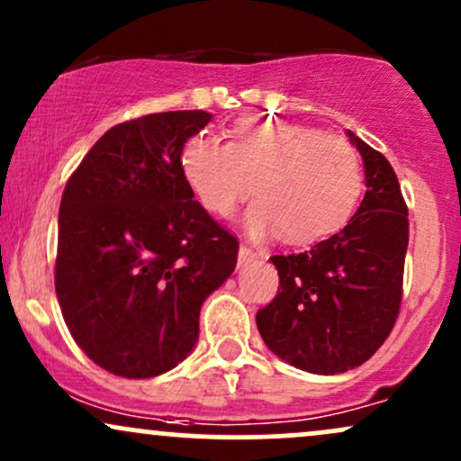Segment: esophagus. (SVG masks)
<instances>
[{
	"mask_svg": "<svg viewBox=\"0 0 461 461\" xmlns=\"http://www.w3.org/2000/svg\"><path fill=\"white\" fill-rule=\"evenodd\" d=\"M251 260H258L256 249H251L249 245H240V251H238V262L245 264V262H251Z\"/></svg>",
	"mask_w": 461,
	"mask_h": 461,
	"instance_id": "esophagus-1",
	"label": "esophagus"
}]
</instances>
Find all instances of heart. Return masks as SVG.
<instances>
[{"mask_svg":"<svg viewBox=\"0 0 461 461\" xmlns=\"http://www.w3.org/2000/svg\"><path fill=\"white\" fill-rule=\"evenodd\" d=\"M177 162L210 214L230 216L253 188L258 201L247 212V230L253 236L277 231L290 245L342 230L364 184L357 153L345 139L264 119L240 121L227 145L208 134L190 136Z\"/></svg>","mask_w":461,"mask_h":461,"instance_id":"obj_1","label":"heart"}]
</instances>
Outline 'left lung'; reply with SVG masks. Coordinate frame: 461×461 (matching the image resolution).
<instances>
[{
    "instance_id": "8db88e82",
    "label": "left lung",
    "mask_w": 461,
    "mask_h": 461,
    "mask_svg": "<svg viewBox=\"0 0 461 461\" xmlns=\"http://www.w3.org/2000/svg\"><path fill=\"white\" fill-rule=\"evenodd\" d=\"M366 194L348 225L310 251L273 256L279 288L258 310L277 357L316 375L364 364L393 331L403 299L410 221L393 164L356 134Z\"/></svg>"
}]
</instances>
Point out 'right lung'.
I'll list each match as a JSON object with an SVG mask.
<instances>
[{
	"label": "right lung",
	"instance_id": "add662e5",
	"mask_svg": "<svg viewBox=\"0 0 461 461\" xmlns=\"http://www.w3.org/2000/svg\"><path fill=\"white\" fill-rule=\"evenodd\" d=\"M210 119L177 110L114 125L62 193L58 303L77 347L119 377H156L186 359L201 305L236 268L238 238L179 173V149Z\"/></svg>",
	"mask_w": 461,
	"mask_h": 461
}]
</instances>
